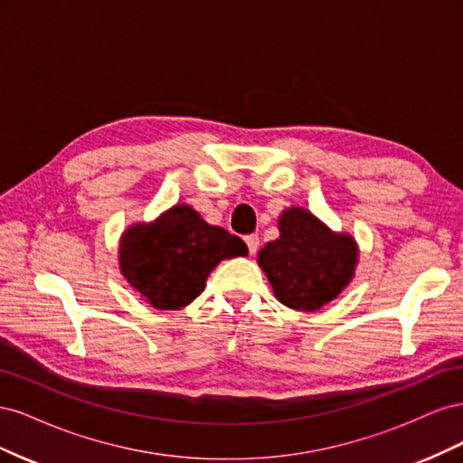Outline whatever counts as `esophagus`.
Here are the masks:
<instances>
[{
    "mask_svg": "<svg viewBox=\"0 0 463 463\" xmlns=\"http://www.w3.org/2000/svg\"><path fill=\"white\" fill-rule=\"evenodd\" d=\"M245 245L249 249V255H255L257 249H259V235L257 233H250L245 237Z\"/></svg>",
    "mask_w": 463,
    "mask_h": 463,
    "instance_id": "1",
    "label": "esophagus"
}]
</instances>
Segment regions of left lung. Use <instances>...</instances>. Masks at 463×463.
Wrapping results in <instances>:
<instances>
[{
  "label": "left lung",
  "mask_w": 463,
  "mask_h": 463,
  "mask_svg": "<svg viewBox=\"0 0 463 463\" xmlns=\"http://www.w3.org/2000/svg\"><path fill=\"white\" fill-rule=\"evenodd\" d=\"M279 237L266 243L259 264L279 303L296 311H317L349 284L357 247L349 235L332 233L311 213L289 208L279 216Z\"/></svg>",
  "instance_id": "1"
}]
</instances>
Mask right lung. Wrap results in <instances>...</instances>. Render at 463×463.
<instances>
[{
	"mask_svg": "<svg viewBox=\"0 0 463 463\" xmlns=\"http://www.w3.org/2000/svg\"><path fill=\"white\" fill-rule=\"evenodd\" d=\"M243 253L247 247L240 237L208 226L191 206L179 204L154 223H138L125 232L119 266L152 307L172 311L201 296L220 260Z\"/></svg>",
	"mask_w": 463,
	"mask_h": 463,
	"instance_id": "right-lung-1",
	"label": "right lung"
}]
</instances>
